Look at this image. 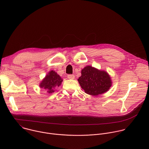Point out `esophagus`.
Instances as JSON below:
<instances>
[{
    "mask_svg": "<svg viewBox=\"0 0 149 149\" xmlns=\"http://www.w3.org/2000/svg\"><path fill=\"white\" fill-rule=\"evenodd\" d=\"M67 77L69 79H73L75 78V75H72V74H69L67 75Z\"/></svg>",
    "mask_w": 149,
    "mask_h": 149,
    "instance_id": "34e87169",
    "label": "esophagus"
}]
</instances>
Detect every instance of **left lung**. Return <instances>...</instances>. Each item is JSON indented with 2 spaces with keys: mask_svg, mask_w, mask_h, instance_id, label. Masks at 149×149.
<instances>
[{
  "mask_svg": "<svg viewBox=\"0 0 149 149\" xmlns=\"http://www.w3.org/2000/svg\"><path fill=\"white\" fill-rule=\"evenodd\" d=\"M78 82L85 93L93 96L102 94L109 91L112 85L109 74L91 66H87L81 70Z\"/></svg>",
  "mask_w": 149,
  "mask_h": 149,
  "instance_id": "1",
  "label": "left lung"
}]
</instances>
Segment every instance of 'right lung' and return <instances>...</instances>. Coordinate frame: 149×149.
<instances>
[{
    "instance_id": "add662e5",
    "label": "right lung",
    "mask_w": 149,
    "mask_h": 149,
    "mask_svg": "<svg viewBox=\"0 0 149 149\" xmlns=\"http://www.w3.org/2000/svg\"><path fill=\"white\" fill-rule=\"evenodd\" d=\"M62 81L61 77L56 72L52 70L42 81L39 86L41 88L47 90L48 93H52L55 91L54 88L56 87L61 86Z\"/></svg>"
}]
</instances>
